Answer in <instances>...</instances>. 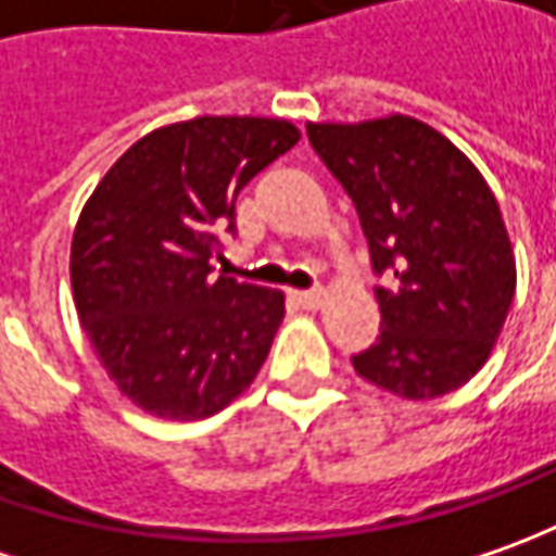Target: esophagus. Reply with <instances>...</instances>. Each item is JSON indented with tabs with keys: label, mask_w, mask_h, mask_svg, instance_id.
Listing matches in <instances>:
<instances>
[{
	"label": "esophagus",
	"mask_w": 556,
	"mask_h": 556,
	"mask_svg": "<svg viewBox=\"0 0 556 556\" xmlns=\"http://www.w3.org/2000/svg\"><path fill=\"white\" fill-rule=\"evenodd\" d=\"M298 304H304V307H319L323 304V289H301L295 292Z\"/></svg>",
	"instance_id": "34e87169"
}]
</instances>
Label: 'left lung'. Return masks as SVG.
<instances>
[{"label": "left lung", "mask_w": 556, "mask_h": 556, "mask_svg": "<svg viewBox=\"0 0 556 556\" xmlns=\"http://www.w3.org/2000/svg\"><path fill=\"white\" fill-rule=\"evenodd\" d=\"M316 156L354 200L369 242L381 336L356 375L433 400L480 372L514 301L505 220L483 175L431 125L388 116L307 125Z\"/></svg>", "instance_id": "obj_1"}]
</instances>
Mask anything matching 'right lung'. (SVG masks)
I'll return each instance as SVG.
<instances>
[{
	"label": "right lung",
	"instance_id": "1",
	"mask_svg": "<svg viewBox=\"0 0 556 556\" xmlns=\"http://www.w3.org/2000/svg\"><path fill=\"white\" fill-rule=\"evenodd\" d=\"M258 116H200L128 147L86 202L70 252L88 341L119 391L150 415L197 421L258 375L282 323V292L212 277L237 197L298 144Z\"/></svg>",
	"mask_w": 556,
	"mask_h": 556
}]
</instances>
